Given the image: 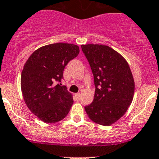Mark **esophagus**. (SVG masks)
<instances>
[{"mask_svg": "<svg viewBox=\"0 0 159 159\" xmlns=\"http://www.w3.org/2000/svg\"><path fill=\"white\" fill-rule=\"evenodd\" d=\"M75 97L77 98V99H81V93H78L75 94Z\"/></svg>", "mask_w": 159, "mask_h": 159, "instance_id": "1", "label": "esophagus"}]
</instances>
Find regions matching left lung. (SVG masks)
Masks as SVG:
<instances>
[{"label":"left lung","instance_id":"8db88e82","mask_svg":"<svg viewBox=\"0 0 159 159\" xmlns=\"http://www.w3.org/2000/svg\"><path fill=\"white\" fill-rule=\"evenodd\" d=\"M93 75V102L84 107L90 119L103 126L116 122L131 104L134 81L123 57L106 45H81Z\"/></svg>","mask_w":159,"mask_h":159}]
</instances>
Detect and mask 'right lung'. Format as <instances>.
<instances>
[{
	"label": "right lung",
	"instance_id": "1",
	"mask_svg": "<svg viewBox=\"0 0 159 159\" xmlns=\"http://www.w3.org/2000/svg\"><path fill=\"white\" fill-rule=\"evenodd\" d=\"M79 53L78 46L56 43L36 50L26 61L21 75V89L26 106L46 123H56L67 116L73 104L71 93L61 84L69 61Z\"/></svg>",
	"mask_w": 159,
	"mask_h": 159
}]
</instances>
